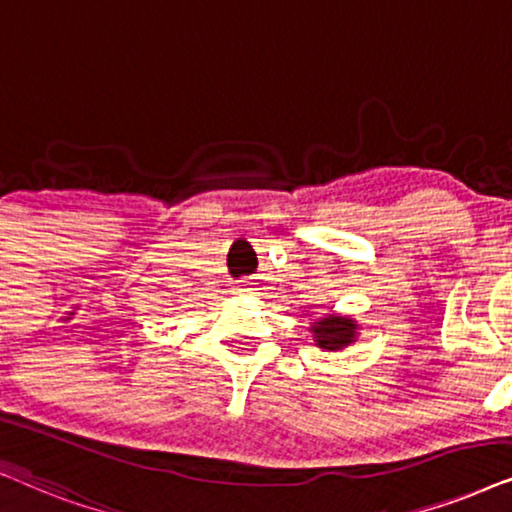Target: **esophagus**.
<instances>
[{"label":"esophagus","instance_id":"esophagus-1","mask_svg":"<svg viewBox=\"0 0 512 512\" xmlns=\"http://www.w3.org/2000/svg\"><path fill=\"white\" fill-rule=\"evenodd\" d=\"M238 290H248V281H243L241 286H238Z\"/></svg>","mask_w":512,"mask_h":512}]
</instances>
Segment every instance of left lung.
<instances>
[{
    "mask_svg": "<svg viewBox=\"0 0 512 512\" xmlns=\"http://www.w3.org/2000/svg\"><path fill=\"white\" fill-rule=\"evenodd\" d=\"M314 340L321 349L335 352L342 349L354 340V331H357V323L352 319H342V316H326L314 323Z\"/></svg>",
    "mask_w": 512,
    "mask_h": 512,
    "instance_id": "8db88e82",
    "label": "left lung"
}]
</instances>
